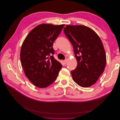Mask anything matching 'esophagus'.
<instances>
[{"mask_svg": "<svg viewBox=\"0 0 120 120\" xmlns=\"http://www.w3.org/2000/svg\"><path fill=\"white\" fill-rule=\"evenodd\" d=\"M67 62H68V60L67 59H65L64 60V64H67Z\"/></svg>", "mask_w": 120, "mask_h": 120, "instance_id": "1", "label": "esophagus"}]
</instances>
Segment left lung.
Masks as SVG:
<instances>
[{"label": "left lung", "mask_w": 120, "mask_h": 120, "mask_svg": "<svg viewBox=\"0 0 120 120\" xmlns=\"http://www.w3.org/2000/svg\"><path fill=\"white\" fill-rule=\"evenodd\" d=\"M65 35L73 46L77 67L71 71L73 80L87 88L93 85L105 70L106 56L100 38L84 25H66Z\"/></svg>", "instance_id": "obj_1"}]
</instances>
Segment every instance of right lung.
Segmentation results:
<instances>
[{"instance_id": "1", "label": "right lung", "mask_w": 120, "mask_h": 120, "mask_svg": "<svg viewBox=\"0 0 120 120\" xmlns=\"http://www.w3.org/2000/svg\"><path fill=\"white\" fill-rule=\"evenodd\" d=\"M64 26L39 24L30 31L22 43L21 65L28 79L38 88H46L52 83L62 68L53 57L52 45Z\"/></svg>"}]
</instances>
